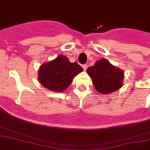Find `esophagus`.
Here are the masks:
<instances>
[{
  "instance_id": "esophagus-1",
  "label": "esophagus",
  "mask_w": 150,
  "mask_h": 150,
  "mask_svg": "<svg viewBox=\"0 0 150 150\" xmlns=\"http://www.w3.org/2000/svg\"><path fill=\"white\" fill-rule=\"evenodd\" d=\"M82 67H83V70H86L87 69V64H84V65L82 66Z\"/></svg>"
}]
</instances>
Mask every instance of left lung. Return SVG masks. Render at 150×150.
Listing matches in <instances>:
<instances>
[{
    "instance_id": "8db88e82",
    "label": "left lung",
    "mask_w": 150,
    "mask_h": 150,
    "mask_svg": "<svg viewBox=\"0 0 150 150\" xmlns=\"http://www.w3.org/2000/svg\"><path fill=\"white\" fill-rule=\"evenodd\" d=\"M87 72L99 93L106 95L122 87L124 72L106 59L97 60L94 66L87 68Z\"/></svg>"
}]
</instances>
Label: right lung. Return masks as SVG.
<instances>
[{"label": "right lung", "instance_id": "right-lung-1", "mask_svg": "<svg viewBox=\"0 0 150 150\" xmlns=\"http://www.w3.org/2000/svg\"><path fill=\"white\" fill-rule=\"evenodd\" d=\"M77 63H71L63 54L42 64L38 72V80L45 88L54 92H63L71 84L74 77L83 71Z\"/></svg>", "mask_w": 150, "mask_h": 150}]
</instances>
